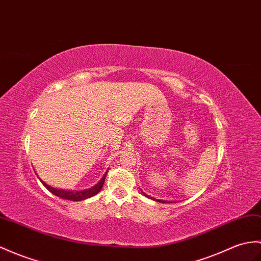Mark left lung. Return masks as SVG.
<instances>
[{"instance_id": "1", "label": "left lung", "mask_w": 261, "mask_h": 261, "mask_svg": "<svg viewBox=\"0 0 261 261\" xmlns=\"http://www.w3.org/2000/svg\"><path fill=\"white\" fill-rule=\"evenodd\" d=\"M141 192H142V195L143 196H145V197H148V198H151V199H153V200H155V201H158V202H172V201H165V200H159V199H154V198H152V197H150V196H148L147 193H144L142 190H141Z\"/></svg>"}]
</instances>
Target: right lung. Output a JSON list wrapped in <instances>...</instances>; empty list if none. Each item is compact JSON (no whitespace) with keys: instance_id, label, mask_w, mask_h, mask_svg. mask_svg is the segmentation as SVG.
I'll list each match as a JSON object with an SVG mask.
<instances>
[{"instance_id":"add662e5","label":"right lung","mask_w":261,"mask_h":261,"mask_svg":"<svg viewBox=\"0 0 261 261\" xmlns=\"http://www.w3.org/2000/svg\"><path fill=\"white\" fill-rule=\"evenodd\" d=\"M109 170V169H108ZM108 170L106 171V173L103 174V177L100 179V181L96 185H94L93 187L89 188V189H84V190H80V191H74V190H64V189H58V188H54V187H51L46 185L43 180L40 181L42 184H43V186L46 188V189L52 192L53 195H56L60 198L62 199H66V200H71V201H81V200H86L88 198H91L95 196L96 193H98L103 187V184H105V180H106V175L108 173Z\"/></svg>"}]
</instances>
